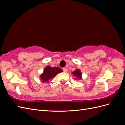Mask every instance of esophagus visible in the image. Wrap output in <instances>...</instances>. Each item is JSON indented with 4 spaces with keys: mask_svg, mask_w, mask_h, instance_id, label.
Segmentation results:
<instances>
[{
    "mask_svg": "<svg viewBox=\"0 0 125 125\" xmlns=\"http://www.w3.org/2000/svg\"><path fill=\"white\" fill-rule=\"evenodd\" d=\"M63 71H64V72H67V69L66 68H65V67H64V68H63Z\"/></svg>",
    "mask_w": 125,
    "mask_h": 125,
    "instance_id": "34e87169",
    "label": "esophagus"
}]
</instances>
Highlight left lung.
<instances>
[{"label": "left lung", "mask_w": 125, "mask_h": 125, "mask_svg": "<svg viewBox=\"0 0 125 125\" xmlns=\"http://www.w3.org/2000/svg\"><path fill=\"white\" fill-rule=\"evenodd\" d=\"M71 73H72V74H73L72 76L74 77L75 80H81L82 78V73H81L80 69H76L74 71L72 72Z\"/></svg>", "instance_id": "8db88e82"}]
</instances>
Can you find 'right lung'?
<instances>
[{
  "instance_id": "right-lung-1",
  "label": "right lung",
  "mask_w": 125,
  "mask_h": 125,
  "mask_svg": "<svg viewBox=\"0 0 125 125\" xmlns=\"http://www.w3.org/2000/svg\"><path fill=\"white\" fill-rule=\"evenodd\" d=\"M62 71L63 70L59 67H52L50 66H46L44 69L43 73L40 75V80L43 83H48L51 79Z\"/></svg>"
}]
</instances>
